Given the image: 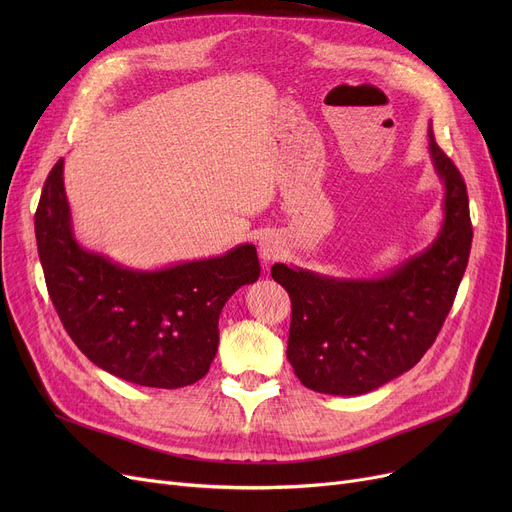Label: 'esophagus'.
<instances>
[{"instance_id": "obj_1", "label": "esophagus", "mask_w": 512, "mask_h": 512, "mask_svg": "<svg viewBox=\"0 0 512 512\" xmlns=\"http://www.w3.org/2000/svg\"><path fill=\"white\" fill-rule=\"evenodd\" d=\"M284 251H286V249H284V242H282L278 236H274V234L265 236V238L259 242V255H261V259H263L265 263L280 259V257L284 255Z\"/></svg>"}]
</instances>
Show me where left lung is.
I'll use <instances>...</instances> for the list:
<instances>
[{
    "label": "left lung",
    "mask_w": 512,
    "mask_h": 512,
    "mask_svg": "<svg viewBox=\"0 0 512 512\" xmlns=\"http://www.w3.org/2000/svg\"><path fill=\"white\" fill-rule=\"evenodd\" d=\"M429 155L444 182V222L419 255L380 278H332L276 263L292 301L286 357L303 386L359 396L415 367L434 344L469 261L467 186L429 126Z\"/></svg>",
    "instance_id": "obj_1"
}]
</instances>
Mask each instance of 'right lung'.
<instances>
[{
	"mask_svg": "<svg viewBox=\"0 0 512 512\" xmlns=\"http://www.w3.org/2000/svg\"><path fill=\"white\" fill-rule=\"evenodd\" d=\"M35 236L68 336L103 371L147 388L199 382L218 353L226 301L261 274L255 245L147 272L87 251L72 230L64 159L45 180Z\"/></svg>",
	"mask_w": 512,
	"mask_h": 512,
	"instance_id": "add662e5",
	"label": "right lung"
}]
</instances>
